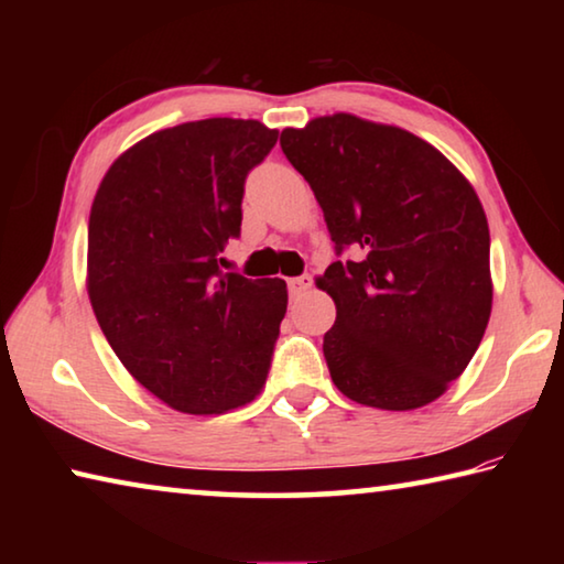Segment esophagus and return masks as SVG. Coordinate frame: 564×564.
I'll list each match as a JSON object with an SVG mask.
<instances>
[{"mask_svg": "<svg viewBox=\"0 0 564 564\" xmlns=\"http://www.w3.org/2000/svg\"><path fill=\"white\" fill-rule=\"evenodd\" d=\"M311 285H313V279L308 273H303V275H299V279L289 281V291H291V295H303L311 289Z\"/></svg>", "mask_w": 564, "mask_h": 564, "instance_id": "esophagus-1", "label": "esophagus"}]
</instances>
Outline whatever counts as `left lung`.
<instances>
[{"label": "left lung", "mask_w": 564, "mask_h": 564, "mask_svg": "<svg viewBox=\"0 0 564 564\" xmlns=\"http://www.w3.org/2000/svg\"><path fill=\"white\" fill-rule=\"evenodd\" d=\"M336 251L316 285L336 303L323 336L343 395L380 410L441 398L473 360L492 311L490 231L460 171L415 133L352 113L283 129Z\"/></svg>", "instance_id": "left-lung-1"}]
</instances>
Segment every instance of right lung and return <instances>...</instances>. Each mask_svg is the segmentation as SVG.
<instances>
[{
    "mask_svg": "<svg viewBox=\"0 0 564 564\" xmlns=\"http://www.w3.org/2000/svg\"><path fill=\"white\" fill-rule=\"evenodd\" d=\"M275 139L256 119L161 129L123 151L94 196V316L123 368L178 413H228L269 378L285 281H251L218 263L241 234L248 171Z\"/></svg>",
    "mask_w": 564,
    "mask_h": 564,
    "instance_id": "add662e5",
    "label": "right lung"
}]
</instances>
